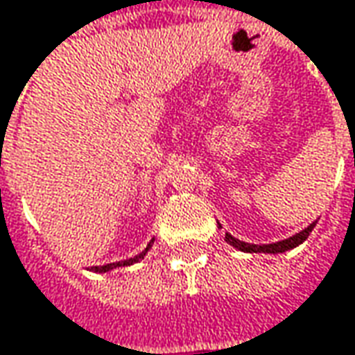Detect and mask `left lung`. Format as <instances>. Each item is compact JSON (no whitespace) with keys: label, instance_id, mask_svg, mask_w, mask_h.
<instances>
[{"label":"left lung","instance_id":"left-lung-1","mask_svg":"<svg viewBox=\"0 0 355 355\" xmlns=\"http://www.w3.org/2000/svg\"><path fill=\"white\" fill-rule=\"evenodd\" d=\"M313 226H315V222L313 224H309L305 230H301L299 234H295L291 239H285V241L281 242H272V244H250V242H242L239 239H234V236H230L228 232H226V242L230 244V246H234V248H239L242 252H270V254H277V252H285V250H291L295 246H299L301 242L305 241L309 234H311V230H313Z\"/></svg>","mask_w":355,"mask_h":355}]
</instances>
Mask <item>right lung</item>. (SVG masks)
<instances>
[{
	"label": "right lung",
	"mask_w": 355,
	"mask_h": 355,
	"mask_svg": "<svg viewBox=\"0 0 355 355\" xmlns=\"http://www.w3.org/2000/svg\"><path fill=\"white\" fill-rule=\"evenodd\" d=\"M153 242V241H151ZM151 242H149V246H151ZM149 246L141 252V254H137V257H133V259H127V261H119V263H111V265H103V266H92V270L94 272H107V270H111V268H116V266H129L133 265V263H137V261H141L143 257H145V252L149 250Z\"/></svg>",
	"instance_id": "1"
}]
</instances>
